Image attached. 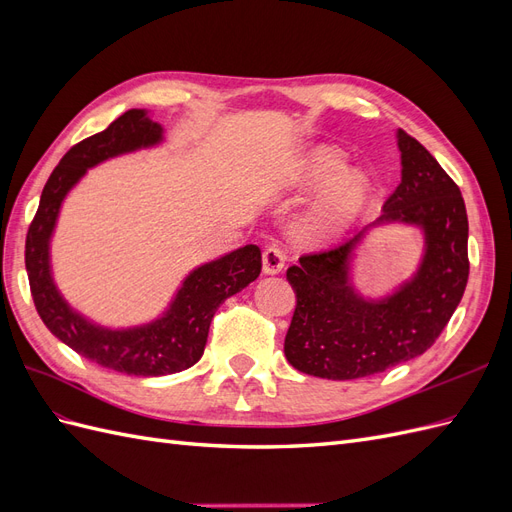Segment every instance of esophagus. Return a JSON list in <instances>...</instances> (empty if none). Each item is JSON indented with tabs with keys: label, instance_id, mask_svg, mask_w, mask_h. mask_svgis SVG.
I'll list each match as a JSON object with an SVG mask.
<instances>
[{
	"label": "esophagus",
	"instance_id": "obj_1",
	"mask_svg": "<svg viewBox=\"0 0 512 512\" xmlns=\"http://www.w3.org/2000/svg\"><path fill=\"white\" fill-rule=\"evenodd\" d=\"M284 262H286V254L280 245H267L265 252H262V271L267 275H275L284 269Z\"/></svg>",
	"mask_w": 512,
	"mask_h": 512
}]
</instances>
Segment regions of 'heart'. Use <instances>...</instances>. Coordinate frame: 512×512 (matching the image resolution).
I'll list each match as a JSON object with an SVG mask.
<instances>
[{
  "label": "heart",
  "mask_w": 512,
  "mask_h": 512,
  "mask_svg": "<svg viewBox=\"0 0 512 512\" xmlns=\"http://www.w3.org/2000/svg\"><path fill=\"white\" fill-rule=\"evenodd\" d=\"M344 156L333 147H318L299 162L294 183L303 188L327 183L303 218V232L312 239H327L344 230L365 203L367 179L359 170H345Z\"/></svg>",
  "instance_id": "heart-1"
}]
</instances>
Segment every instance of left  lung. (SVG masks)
Segmentation results:
<instances>
[{
	"label": "left lung",
	"instance_id": "1",
	"mask_svg": "<svg viewBox=\"0 0 512 512\" xmlns=\"http://www.w3.org/2000/svg\"><path fill=\"white\" fill-rule=\"evenodd\" d=\"M401 183L378 222L425 230L414 280L371 303L348 284V258L363 232L331 250L303 254L286 271L297 307L284 339L288 363L327 380L367 378L423 354L440 337L468 284V213L457 183L408 132H397Z\"/></svg>",
	"mask_w": 512,
	"mask_h": 512
}]
</instances>
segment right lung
<instances>
[{"label": "right lung", "mask_w": 512, "mask_h": 512, "mask_svg": "<svg viewBox=\"0 0 512 512\" xmlns=\"http://www.w3.org/2000/svg\"><path fill=\"white\" fill-rule=\"evenodd\" d=\"M160 138L162 128L158 123L151 121L145 111L132 108L106 130L76 143L46 181L25 239L29 290L46 329L87 361L128 376H166L192 367L205 352L218 307L252 284L262 269L258 247L245 245L198 267L183 282L173 305L160 320L128 331L100 329L74 314L61 299L49 269V239L61 200L89 166L138 147L156 145Z\"/></svg>", "instance_id": "add662e5"}]
</instances>
